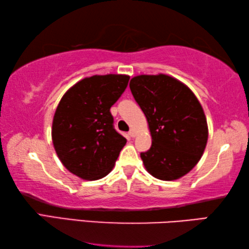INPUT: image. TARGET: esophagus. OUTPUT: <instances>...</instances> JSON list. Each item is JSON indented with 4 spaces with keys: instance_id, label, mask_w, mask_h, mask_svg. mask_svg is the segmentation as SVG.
<instances>
[{
    "instance_id": "34e87169",
    "label": "esophagus",
    "mask_w": 249,
    "mask_h": 249,
    "mask_svg": "<svg viewBox=\"0 0 249 249\" xmlns=\"http://www.w3.org/2000/svg\"><path fill=\"white\" fill-rule=\"evenodd\" d=\"M129 136L133 138L134 136H136V131H134L133 129H131V130H130V131H129Z\"/></svg>"
}]
</instances>
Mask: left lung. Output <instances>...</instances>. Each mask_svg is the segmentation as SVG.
I'll use <instances>...</instances> for the list:
<instances>
[{"instance_id":"obj_1","label":"left lung","mask_w":249,"mask_h":249,"mask_svg":"<svg viewBox=\"0 0 249 249\" xmlns=\"http://www.w3.org/2000/svg\"><path fill=\"white\" fill-rule=\"evenodd\" d=\"M130 90L148 120L152 145L140 156L154 178L172 181L192 170L206 146L207 122L201 104L181 81L166 75H141Z\"/></svg>"}]
</instances>
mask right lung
Wrapping results in <instances>:
<instances>
[{"label": "right lung", "mask_w": 249, "mask_h": 249, "mask_svg": "<svg viewBox=\"0 0 249 249\" xmlns=\"http://www.w3.org/2000/svg\"><path fill=\"white\" fill-rule=\"evenodd\" d=\"M129 79L125 75L92 76L63 96L53 120L52 138L69 172L92 181L112 170L127 139L115 129L110 108Z\"/></svg>", "instance_id": "right-lung-1"}]
</instances>
